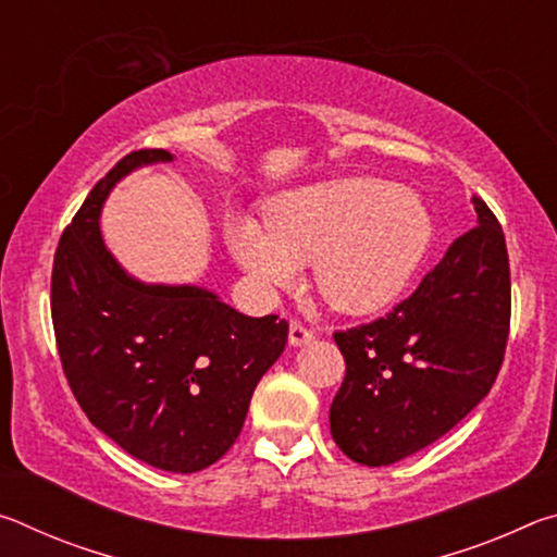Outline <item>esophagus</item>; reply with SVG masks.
<instances>
[{
	"label": "esophagus",
	"instance_id": "34e87169",
	"mask_svg": "<svg viewBox=\"0 0 557 557\" xmlns=\"http://www.w3.org/2000/svg\"><path fill=\"white\" fill-rule=\"evenodd\" d=\"M314 338V329H309L307 324H301L299 319H292L289 324V344L292 346H305Z\"/></svg>",
	"mask_w": 557,
	"mask_h": 557
}]
</instances>
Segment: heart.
Wrapping results in <instances>:
<instances>
[{
    "label": "heart",
    "mask_w": 557,
    "mask_h": 557,
    "mask_svg": "<svg viewBox=\"0 0 557 557\" xmlns=\"http://www.w3.org/2000/svg\"><path fill=\"white\" fill-rule=\"evenodd\" d=\"M432 225L425 206L379 178H336L299 188L268 209L265 231L235 221L228 231L240 265L262 287H285L312 265L329 305L371 314L400 295L425 258Z\"/></svg>",
    "instance_id": "b5f03b06"
}]
</instances>
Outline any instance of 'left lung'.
Returning <instances> with one entry per match:
<instances>
[{"instance_id": "1", "label": "left lung", "mask_w": 557, "mask_h": 557, "mask_svg": "<svg viewBox=\"0 0 557 557\" xmlns=\"http://www.w3.org/2000/svg\"><path fill=\"white\" fill-rule=\"evenodd\" d=\"M474 228L449 245L408 299L334 332L346 375L329 410L348 459L385 467L432 445L492 391L511 326L502 223L474 196Z\"/></svg>"}]
</instances>
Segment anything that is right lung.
<instances>
[{
    "label": "right lung",
    "mask_w": 557,
    "mask_h": 557,
    "mask_svg": "<svg viewBox=\"0 0 557 557\" xmlns=\"http://www.w3.org/2000/svg\"><path fill=\"white\" fill-rule=\"evenodd\" d=\"M169 159L137 149L92 186L55 248L51 319L65 381L92 425L147 465L191 474L238 440L289 324L245 317L201 287L143 285L110 256L98 215L112 184Z\"/></svg>",
    "instance_id": "right-lung-1"
}]
</instances>
